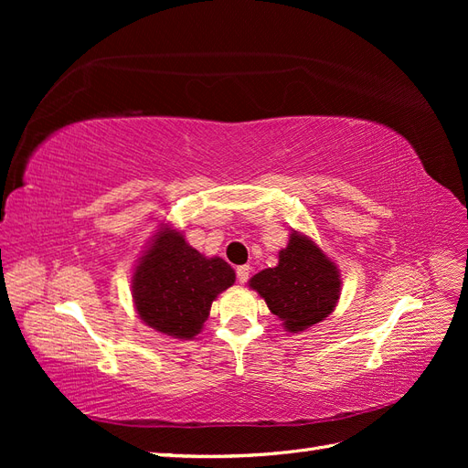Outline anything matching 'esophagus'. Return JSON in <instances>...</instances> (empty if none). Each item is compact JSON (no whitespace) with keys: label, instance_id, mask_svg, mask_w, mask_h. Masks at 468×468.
I'll return each mask as SVG.
<instances>
[{"label":"esophagus","instance_id":"34e87169","mask_svg":"<svg viewBox=\"0 0 468 468\" xmlns=\"http://www.w3.org/2000/svg\"><path fill=\"white\" fill-rule=\"evenodd\" d=\"M236 277H238V281L242 282H248V279H250V265H239L238 269H236Z\"/></svg>","mask_w":468,"mask_h":468}]
</instances>
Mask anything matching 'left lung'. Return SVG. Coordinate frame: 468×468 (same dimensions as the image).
Listing matches in <instances>:
<instances>
[{"instance_id": "1", "label": "left lung", "mask_w": 468, "mask_h": 468, "mask_svg": "<svg viewBox=\"0 0 468 468\" xmlns=\"http://www.w3.org/2000/svg\"><path fill=\"white\" fill-rule=\"evenodd\" d=\"M269 310L289 332H303L328 316L342 289L337 267L313 239L292 232L279 263L250 279Z\"/></svg>"}]
</instances>
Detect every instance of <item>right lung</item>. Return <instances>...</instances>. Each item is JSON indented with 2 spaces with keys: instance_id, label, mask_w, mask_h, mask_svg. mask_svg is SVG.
<instances>
[{
  "instance_id": "obj_1",
  "label": "right lung",
  "mask_w": 468,
  "mask_h": 468,
  "mask_svg": "<svg viewBox=\"0 0 468 468\" xmlns=\"http://www.w3.org/2000/svg\"><path fill=\"white\" fill-rule=\"evenodd\" d=\"M234 281V269L224 260L205 258L179 232L162 229L138 260L133 299L150 328L191 339L201 332L212 301Z\"/></svg>"
}]
</instances>
